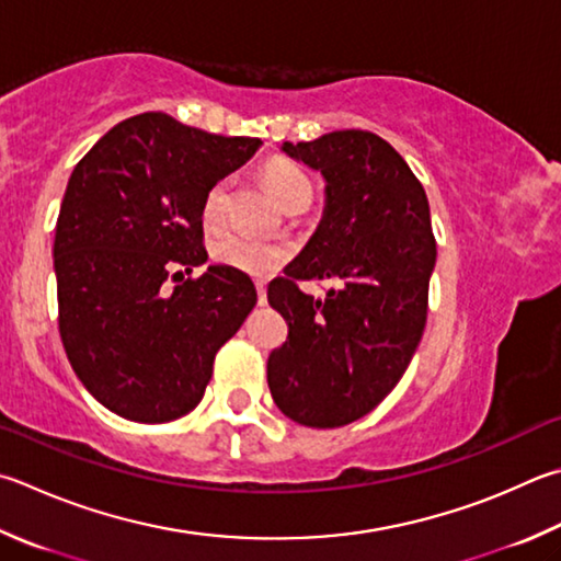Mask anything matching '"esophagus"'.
Segmentation results:
<instances>
[{
    "label": "esophagus",
    "mask_w": 561,
    "mask_h": 561,
    "mask_svg": "<svg viewBox=\"0 0 561 561\" xmlns=\"http://www.w3.org/2000/svg\"><path fill=\"white\" fill-rule=\"evenodd\" d=\"M257 301L267 304V287H264V282H257Z\"/></svg>",
    "instance_id": "obj_1"
}]
</instances>
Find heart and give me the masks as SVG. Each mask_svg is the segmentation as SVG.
<instances>
[{
    "mask_svg": "<svg viewBox=\"0 0 561 561\" xmlns=\"http://www.w3.org/2000/svg\"><path fill=\"white\" fill-rule=\"evenodd\" d=\"M262 179L284 208H307L313 196V183L304 174V171L291 164V161H270L262 171ZM228 206V181H218L216 186L203 198V220L208 226H216L226 216ZM287 257V250L274 242H264L250 236H240V232H226L216 242H213V260L222 267L236 270L242 274H252V277H267Z\"/></svg>",
    "mask_w": 561,
    "mask_h": 561,
    "instance_id": "b5f03b06",
    "label": "heart"
}]
</instances>
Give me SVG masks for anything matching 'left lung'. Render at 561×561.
<instances>
[{"label": "left lung", "mask_w": 561, "mask_h": 561, "mask_svg": "<svg viewBox=\"0 0 561 561\" xmlns=\"http://www.w3.org/2000/svg\"><path fill=\"white\" fill-rule=\"evenodd\" d=\"M282 151L325 181L319 228L284 277L267 287L289 323L267 360L279 410L333 430L375 410L410 365L426 323L436 264L430 201L407 161L373 131L341 129ZM299 278L340 284L323 300Z\"/></svg>", "instance_id": "obj_1"}]
</instances>
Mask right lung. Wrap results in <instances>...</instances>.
<instances>
[{
	"mask_svg": "<svg viewBox=\"0 0 561 561\" xmlns=\"http://www.w3.org/2000/svg\"><path fill=\"white\" fill-rule=\"evenodd\" d=\"M260 145L145 112L70 174L54 240L58 329L78 380L110 412L145 424L188 414L257 304L248 274H186L208 260L203 198Z\"/></svg>",
	"mask_w": 561,
	"mask_h": 561,
	"instance_id": "obj_1",
	"label": "right lung"
}]
</instances>
